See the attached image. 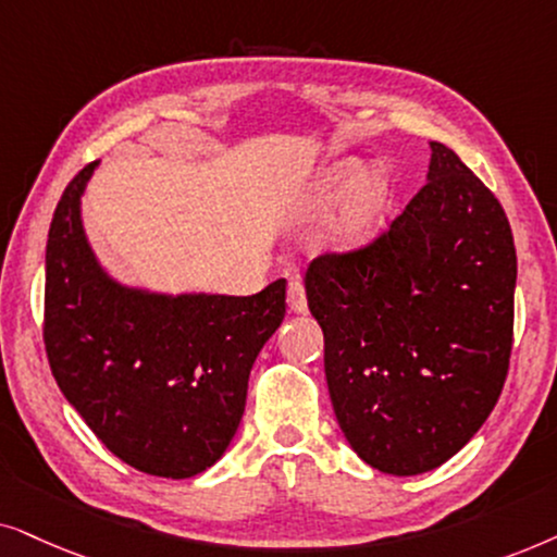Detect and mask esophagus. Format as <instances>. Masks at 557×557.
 I'll return each mask as SVG.
<instances>
[{"instance_id": "1", "label": "esophagus", "mask_w": 557, "mask_h": 557, "mask_svg": "<svg viewBox=\"0 0 557 557\" xmlns=\"http://www.w3.org/2000/svg\"><path fill=\"white\" fill-rule=\"evenodd\" d=\"M287 306H290L293 313H306L308 300H306V287H302L300 277H293L290 285H287Z\"/></svg>"}]
</instances>
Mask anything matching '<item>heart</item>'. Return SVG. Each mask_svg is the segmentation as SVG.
Instances as JSON below:
<instances>
[{"label": "heart", "instance_id": "b5f03b06", "mask_svg": "<svg viewBox=\"0 0 557 557\" xmlns=\"http://www.w3.org/2000/svg\"><path fill=\"white\" fill-rule=\"evenodd\" d=\"M354 177V168L351 165H338L333 173L329 175V181L323 183V198H336L341 190L351 183ZM382 198H384V183L380 175H364L356 185L351 201H348L344 216H341L338 224V234L344 242H359L364 239L369 228L376 221V213L382 209Z\"/></svg>", "mask_w": 557, "mask_h": 557}]
</instances>
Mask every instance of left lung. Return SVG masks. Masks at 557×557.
I'll return each instance as SVG.
<instances>
[{
	"label": "left lung",
	"mask_w": 557,
	"mask_h": 557,
	"mask_svg": "<svg viewBox=\"0 0 557 557\" xmlns=\"http://www.w3.org/2000/svg\"><path fill=\"white\" fill-rule=\"evenodd\" d=\"M374 239L306 270L325 380L369 466L414 476L446 463L502 395L515 338L517 251L496 196L446 145Z\"/></svg>",
	"instance_id": "obj_1"
}]
</instances>
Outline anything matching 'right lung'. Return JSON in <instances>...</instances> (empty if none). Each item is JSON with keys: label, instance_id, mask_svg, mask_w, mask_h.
<instances>
[{"label": "right lung", "instance_id": "add662e5", "mask_svg": "<svg viewBox=\"0 0 557 557\" xmlns=\"http://www.w3.org/2000/svg\"><path fill=\"white\" fill-rule=\"evenodd\" d=\"M96 162L65 185L46 251L42 344L65 399L132 469L188 479L232 443L249 372L285 318V280L249 298L147 295L111 283L78 201Z\"/></svg>", "mask_w": 557, "mask_h": 557}]
</instances>
